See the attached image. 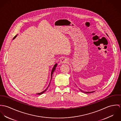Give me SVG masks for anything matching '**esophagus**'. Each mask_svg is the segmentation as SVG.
<instances>
[{
  "instance_id": "obj_1",
  "label": "esophagus",
  "mask_w": 121,
  "mask_h": 121,
  "mask_svg": "<svg viewBox=\"0 0 121 121\" xmlns=\"http://www.w3.org/2000/svg\"><path fill=\"white\" fill-rule=\"evenodd\" d=\"M68 62V60L66 58H63L60 60V63L62 64L63 63H67Z\"/></svg>"
}]
</instances>
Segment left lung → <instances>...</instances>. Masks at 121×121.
<instances>
[{
	"mask_svg": "<svg viewBox=\"0 0 121 121\" xmlns=\"http://www.w3.org/2000/svg\"><path fill=\"white\" fill-rule=\"evenodd\" d=\"M80 90L82 91V92L83 93H86V94H88V93H93V92H94L95 91H91V92H85V91H82L81 89H80Z\"/></svg>",
	"mask_w": 121,
	"mask_h": 121,
	"instance_id": "1",
	"label": "left lung"
}]
</instances>
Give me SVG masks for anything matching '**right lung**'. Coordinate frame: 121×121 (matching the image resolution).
Segmentation results:
<instances>
[{
    "mask_svg": "<svg viewBox=\"0 0 121 121\" xmlns=\"http://www.w3.org/2000/svg\"><path fill=\"white\" fill-rule=\"evenodd\" d=\"M17 35L16 36H15L14 38H13V39H14L16 37V36H17ZM57 63H56L54 65V66H53V68H52V71H51V80H50V82H51V80H52V73H53V72L54 71V70H55V69H56V67H57ZM50 83H49V85L48 86V87L45 90H44L43 91H42V92H40V93H38V94H37V95H41V94H42L43 93H44L45 91H47V89L48 88V86H49L50 85Z\"/></svg>",
    "mask_w": 121,
    "mask_h": 121,
    "instance_id": "right-lung-1",
    "label": "right lung"
}]
</instances>
